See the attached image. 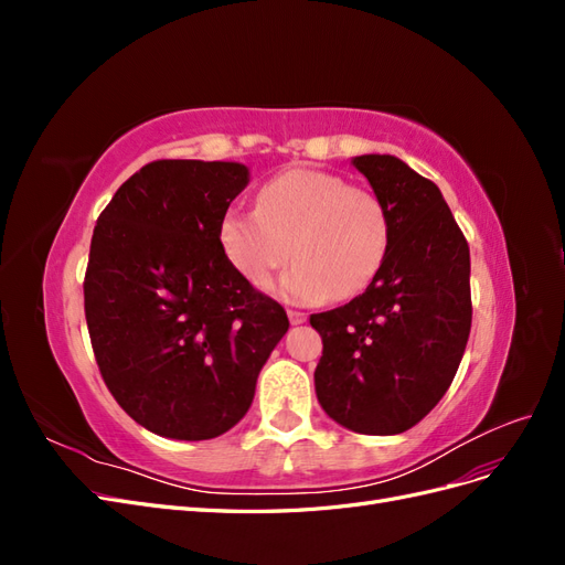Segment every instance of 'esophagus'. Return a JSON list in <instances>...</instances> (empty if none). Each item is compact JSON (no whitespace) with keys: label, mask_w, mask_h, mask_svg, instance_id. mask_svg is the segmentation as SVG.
I'll use <instances>...</instances> for the list:
<instances>
[{"label":"esophagus","mask_w":565,"mask_h":565,"mask_svg":"<svg viewBox=\"0 0 565 565\" xmlns=\"http://www.w3.org/2000/svg\"><path fill=\"white\" fill-rule=\"evenodd\" d=\"M287 316H289V322H292V324H301V322H306V313H301V311L289 309V311H287Z\"/></svg>","instance_id":"esophagus-1"}]
</instances>
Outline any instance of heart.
<instances>
[{
	"mask_svg": "<svg viewBox=\"0 0 565 565\" xmlns=\"http://www.w3.org/2000/svg\"><path fill=\"white\" fill-rule=\"evenodd\" d=\"M233 268L262 287L295 256L280 292L299 303L353 297L382 270L391 224L367 188L318 169H287L262 185L256 210L233 207L218 224Z\"/></svg>",
	"mask_w": 565,
	"mask_h": 565,
	"instance_id": "1",
	"label": "heart"
}]
</instances>
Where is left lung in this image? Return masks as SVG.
<instances>
[{
	"label": "left lung",
	"instance_id": "obj_1",
	"mask_svg": "<svg viewBox=\"0 0 565 565\" xmlns=\"http://www.w3.org/2000/svg\"><path fill=\"white\" fill-rule=\"evenodd\" d=\"M388 214L391 243L363 295L313 313L316 393L355 434L393 436L446 396L471 330L469 245L438 185L393 156L351 160Z\"/></svg>",
	"mask_w": 565,
	"mask_h": 565
}]
</instances>
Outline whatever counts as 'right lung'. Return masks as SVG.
I'll return each instance as SVG.
<instances>
[{
    "label": "right lung",
    "mask_w": 565,
    "mask_h": 565,
    "mask_svg": "<svg viewBox=\"0 0 565 565\" xmlns=\"http://www.w3.org/2000/svg\"><path fill=\"white\" fill-rule=\"evenodd\" d=\"M247 183L241 162L158 160L119 185L96 221L84 276L96 363L119 407L158 436L233 429L289 328L218 241Z\"/></svg>",
    "instance_id": "obj_1"
}]
</instances>
